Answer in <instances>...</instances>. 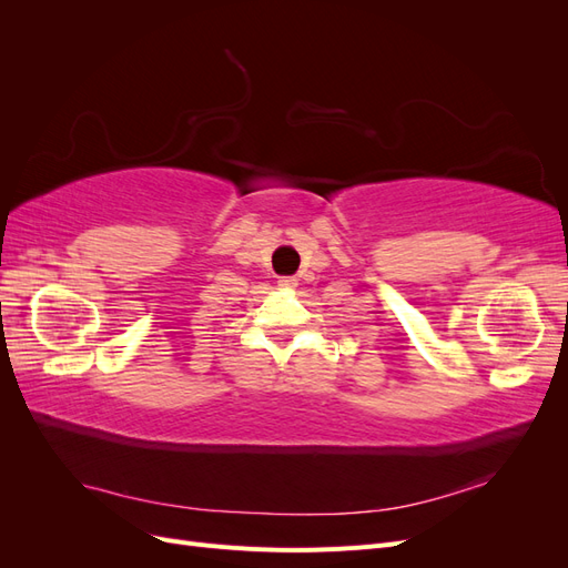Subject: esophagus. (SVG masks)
<instances>
[{"mask_svg":"<svg viewBox=\"0 0 568 568\" xmlns=\"http://www.w3.org/2000/svg\"><path fill=\"white\" fill-rule=\"evenodd\" d=\"M296 284H298L296 277H280V286H284V288H294Z\"/></svg>","mask_w":568,"mask_h":568,"instance_id":"esophagus-1","label":"esophagus"}]
</instances>
